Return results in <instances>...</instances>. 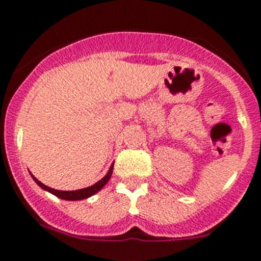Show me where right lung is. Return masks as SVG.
<instances>
[{"mask_svg": "<svg viewBox=\"0 0 261 261\" xmlns=\"http://www.w3.org/2000/svg\"><path fill=\"white\" fill-rule=\"evenodd\" d=\"M112 170H114V163L111 165L110 170H108V172L106 174L105 177H102L100 180L98 181V183L93 184V186L87 187V188H82V190H77V191H59V190H53V188H50V187H47L45 184H43L41 181H39L38 179H36L34 175H31L32 179L36 181V184H38L40 188H43L44 191H47V192H50L52 195L57 196L59 199H62V200H68V201H77V200H85L87 199V197H90V196L95 195L96 192H99V191L102 190L103 187L106 186V184L108 183V180L111 179V175H112Z\"/></svg>", "mask_w": 261, "mask_h": 261, "instance_id": "obj_1", "label": "right lung"}]
</instances>
